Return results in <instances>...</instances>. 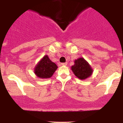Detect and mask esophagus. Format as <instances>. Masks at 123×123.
Wrapping results in <instances>:
<instances>
[{
  "label": "esophagus",
  "mask_w": 123,
  "mask_h": 123,
  "mask_svg": "<svg viewBox=\"0 0 123 123\" xmlns=\"http://www.w3.org/2000/svg\"><path fill=\"white\" fill-rule=\"evenodd\" d=\"M61 65H63V66H66V65H67V62L61 63Z\"/></svg>",
  "instance_id": "esophagus-1"
}]
</instances>
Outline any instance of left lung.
Here are the masks:
<instances>
[{
    "label": "left lung",
    "instance_id": "left-lung-1",
    "mask_svg": "<svg viewBox=\"0 0 123 123\" xmlns=\"http://www.w3.org/2000/svg\"><path fill=\"white\" fill-rule=\"evenodd\" d=\"M74 75L80 80H85L92 74L93 69L89 63L83 58H79L74 61V65L71 67Z\"/></svg>",
    "mask_w": 123,
    "mask_h": 123
}]
</instances>
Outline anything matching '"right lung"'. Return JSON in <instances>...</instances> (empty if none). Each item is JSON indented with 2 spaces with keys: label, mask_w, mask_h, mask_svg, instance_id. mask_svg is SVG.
Segmentation results:
<instances>
[{
  "label": "right lung",
  "mask_w": 123,
  "mask_h": 123,
  "mask_svg": "<svg viewBox=\"0 0 123 123\" xmlns=\"http://www.w3.org/2000/svg\"><path fill=\"white\" fill-rule=\"evenodd\" d=\"M57 68V65L50 60L48 55H45L34 68V73L40 79H48L52 76Z\"/></svg>",
  "instance_id": "1"
}]
</instances>
